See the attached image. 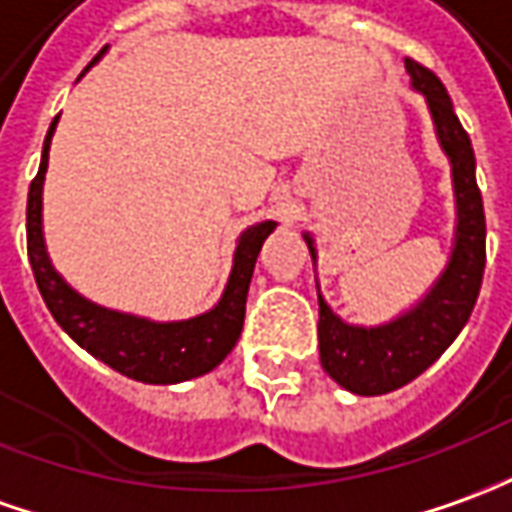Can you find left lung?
I'll return each instance as SVG.
<instances>
[{
  "label": "left lung",
  "mask_w": 512,
  "mask_h": 512,
  "mask_svg": "<svg viewBox=\"0 0 512 512\" xmlns=\"http://www.w3.org/2000/svg\"><path fill=\"white\" fill-rule=\"evenodd\" d=\"M409 86L426 100L434 137L451 165L454 187V241L446 269L420 300L381 325L344 322L319 294V361L322 370L353 395H387L429 370L448 344L460 336L474 311L485 271V210L476 187V159L471 139L454 114L446 86L426 66L403 61ZM311 260H319L311 232H302Z\"/></svg>",
  "instance_id": "left-lung-1"
}]
</instances>
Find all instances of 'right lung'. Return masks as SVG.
<instances>
[{
    "instance_id": "1",
    "label": "right lung",
    "mask_w": 512,
    "mask_h": 512,
    "mask_svg": "<svg viewBox=\"0 0 512 512\" xmlns=\"http://www.w3.org/2000/svg\"><path fill=\"white\" fill-rule=\"evenodd\" d=\"M106 50L109 47L97 52V58L89 66H95L106 55ZM58 117L52 120L47 131L41 168L27 193V255L36 274L38 291L47 302L52 319L64 328L72 342L81 344L97 361L109 364L111 370L142 384H182L198 375L212 373L241 339L252 271H255L260 246L274 232L277 221H260L238 235L224 294L204 314L176 319V322H156L148 316L125 314V311H114V308L86 300L55 271L50 252H47V241H44V215H41L44 176L50 165V145Z\"/></svg>"
}]
</instances>
